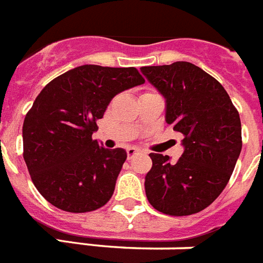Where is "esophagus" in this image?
I'll return each mask as SVG.
<instances>
[{
  "label": "esophagus",
  "instance_id": "1",
  "mask_svg": "<svg viewBox=\"0 0 263 263\" xmlns=\"http://www.w3.org/2000/svg\"><path fill=\"white\" fill-rule=\"evenodd\" d=\"M136 153H138V149L137 148H127V157H133Z\"/></svg>",
  "mask_w": 263,
  "mask_h": 263
}]
</instances>
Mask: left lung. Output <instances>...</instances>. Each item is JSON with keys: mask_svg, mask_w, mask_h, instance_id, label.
Listing matches in <instances>:
<instances>
[{"mask_svg": "<svg viewBox=\"0 0 263 263\" xmlns=\"http://www.w3.org/2000/svg\"><path fill=\"white\" fill-rule=\"evenodd\" d=\"M142 74L165 99V122L183 134V153H149L145 176L149 203L170 216H189L211 205L228 183L241 151L238 110L221 84L190 62L144 66Z\"/></svg>", "mask_w": 263, "mask_h": 263, "instance_id": "8db88e82", "label": "left lung"}]
</instances>
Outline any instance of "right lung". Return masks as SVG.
<instances>
[{"mask_svg":"<svg viewBox=\"0 0 263 263\" xmlns=\"http://www.w3.org/2000/svg\"><path fill=\"white\" fill-rule=\"evenodd\" d=\"M145 83L136 68L83 65L46 85L23 125L24 160L35 187L70 213L108 202L125 163V149L92 140L115 95Z\"/></svg>","mask_w":263,"mask_h":263,"instance_id":"right-lung-1","label":"right lung"}]
</instances>
